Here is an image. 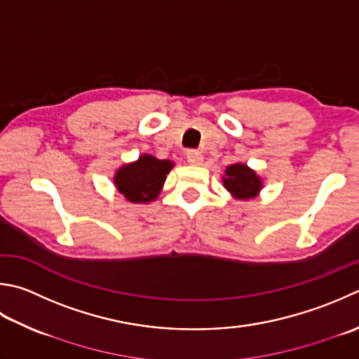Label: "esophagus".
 I'll list each match as a JSON object with an SVG mask.
<instances>
[{
    "label": "esophagus",
    "instance_id": "obj_1",
    "mask_svg": "<svg viewBox=\"0 0 359 359\" xmlns=\"http://www.w3.org/2000/svg\"><path fill=\"white\" fill-rule=\"evenodd\" d=\"M187 160H188L189 165L198 166V165H202L203 157H202V154L199 151H188L187 152Z\"/></svg>",
    "mask_w": 359,
    "mask_h": 359
}]
</instances>
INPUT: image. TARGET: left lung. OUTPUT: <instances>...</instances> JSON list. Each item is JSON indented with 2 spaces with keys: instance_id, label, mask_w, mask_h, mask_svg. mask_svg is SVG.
Here are the masks:
<instances>
[{
  "instance_id": "1",
  "label": "left lung",
  "mask_w": 359,
  "mask_h": 359,
  "mask_svg": "<svg viewBox=\"0 0 359 359\" xmlns=\"http://www.w3.org/2000/svg\"><path fill=\"white\" fill-rule=\"evenodd\" d=\"M222 185L236 201L254 199L263 189V179L245 163L229 165L222 175Z\"/></svg>"
}]
</instances>
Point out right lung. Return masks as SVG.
I'll list each match as a JSON object with an SVG mask.
<instances>
[{
	"label": "right lung",
	"mask_w": 359,
	"mask_h": 359,
	"mask_svg": "<svg viewBox=\"0 0 359 359\" xmlns=\"http://www.w3.org/2000/svg\"><path fill=\"white\" fill-rule=\"evenodd\" d=\"M172 166L171 160L143 154L135 161L118 168L114 175L115 188L130 203H149L158 198Z\"/></svg>",
	"instance_id": "right-lung-1"
}]
</instances>
